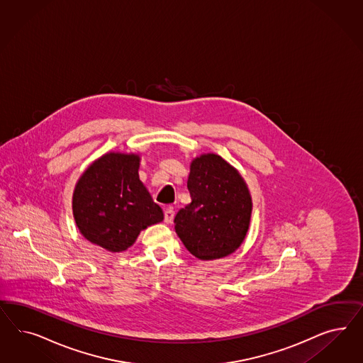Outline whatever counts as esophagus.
<instances>
[{
  "label": "esophagus",
  "instance_id": "obj_1",
  "mask_svg": "<svg viewBox=\"0 0 363 363\" xmlns=\"http://www.w3.org/2000/svg\"><path fill=\"white\" fill-rule=\"evenodd\" d=\"M173 218H174V210H173V208H167V209L165 210L166 223H172Z\"/></svg>",
  "mask_w": 363,
  "mask_h": 363
}]
</instances>
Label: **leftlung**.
I'll list each match as a JSON object with an SVG mask.
<instances>
[{"mask_svg":"<svg viewBox=\"0 0 363 363\" xmlns=\"http://www.w3.org/2000/svg\"><path fill=\"white\" fill-rule=\"evenodd\" d=\"M191 202L177 213L174 229L187 250L202 261L234 253L250 226L253 201L240 172L216 153L190 164Z\"/></svg>","mask_w":363,"mask_h":363,"instance_id":"8db88e82","label":"left lung"}]
</instances>
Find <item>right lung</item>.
<instances>
[{
  "instance_id": "obj_1",
  "label": "right lung",
  "mask_w": 363,
  "mask_h": 363,
  "mask_svg": "<svg viewBox=\"0 0 363 363\" xmlns=\"http://www.w3.org/2000/svg\"><path fill=\"white\" fill-rule=\"evenodd\" d=\"M138 153L109 152L78 178L72 209L78 230L89 242L111 253L133 246L141 231L164 220L140 179Z\"/></svg>"
}]
</instances>
